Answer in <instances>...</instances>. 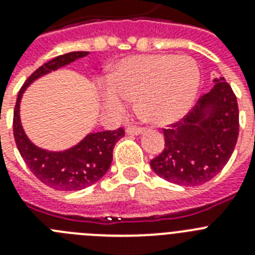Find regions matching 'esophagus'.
Instances as JSON below:
<instances>
[{"instance_id":"obj_1","label":"esophagus","mask_w":255,"mask_h":255,"mask_svg":"<svg viewBox=\"0 0 255 255\" xmlns=\"http://www.w3.org/2000/svg\"><path fill=\"white\" fill-rule=\"evenodd\" d=\"M144 131V128H138V126H128L126 128V134L129 135H139Z\"/></svg>"}]
</instances>
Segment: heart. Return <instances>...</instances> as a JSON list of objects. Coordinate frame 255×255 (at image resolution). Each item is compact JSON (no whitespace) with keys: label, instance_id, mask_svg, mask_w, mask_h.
I'll use <instances>...</instances> for the list:
<instances>
[{"label":"heart","instance_id":"heart-1","mask_svg":"<svg viewBox=\"0 0 255 255\" xmlns=\"http://www.w3.org/2000/svg\"><path fill=\"white\" fill-rule=\"evenodd\" d=\"M103 90L104 106L121 112L136 98L139 115L154 125L184 116L193 104L201 75L192 58L169 54L130 56L110 72Z\"/></svg>","mask_w":255,"mask_h":255}]
</instances>
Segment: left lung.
<instances>
[{"label":"left lung","mask_w":255,"mask_h":255,"mask_svg":"<svg viewBox=\"0 0 255 255\" xmlns=\"http://www.w3.org/2000/svg\"><path fill=\"white\" fill-rule=\"evenodd\" d=\"M183 119L164 129L165 148L151 160L158 177L179 186H201L227 164L239 136V107L223 77Z\"/></svg>","instance_id":"8db88e82"}]
</instances>
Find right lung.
<instances>
[{
    "mask_svg": "<svg viewBox=\"0 0 255 255\" xmlns=\"http://www.w3.org/2000/svg\"><path fill=\"white\" fill-rule=\"evenodd\" d=\"M88 51H72L49 60L27 78L18 94L14 110V139L24 162L37 179L58 191H80L94 184L108 171L112 162L113 148L125 135L123 128L117 130L91 132L77 145L63 152L38 148L30 142L19 116V106L24 90L34 80L56 71L60 67L88 55Z\"/></svg>",
    "mask_w": 255,
    "mask_h": 255,
    "instance_id": "obj_1",
    "label": "right lung"
}]
</instances>
